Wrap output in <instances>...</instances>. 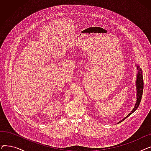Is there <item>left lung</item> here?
Masks as SVG:
<instances>
[{
  "label": "left lung",
  "instance_id": "8db88e82",
  "mask_svg": "<svg viewBox=\"0 0 151 151\" xmlns=\"http://www.w3.org/2000/svg\"><path fill=\"white\" fill-rule=\"evenodd\" d=\"M137 67V69L138 70V72H137V79H136V89H137V101L135 103V105L134 106V108H133V109L131 111V112L126 117H125L124 119H122V120H121L117 124L120 123L121 122H122L123 121H124L126 118H127L128 117H129L133 113H134L135 111L137 109V108H138L139 104L141 100V98H142V92H143V76H142V70L141 68L139 67V65L137 64L136 65Z\"/></svg>",
  "mask_w": 151,
  "mask_h": 151
}]
</instances>
